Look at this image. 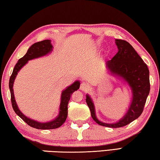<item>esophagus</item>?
I'll list each match as a JSON object with an SVG mask.
<instances>
[{"mask_svg": "<svg viewBox=\"0 0 160 160\" xmlns=\"http://www.w3.org/2000/svg\"><path fill=\"white\" fill-rule=\"evenodd\" d=\"M88 88H89V86L87 83H82L80 86V89L83 91H87L88 90Z\"/></svg>", "mask_w": 160, "mask_h": 160, "instance_id": "1", "label": "esophagus"}]
</instances>
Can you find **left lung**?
<instances>
[{"mask_svg": "<svg viewBox=\"0 0 160 160\" xmlns=\"http://www.w3.org/2000/svg\"><path fill=\"white\" fill-rule=\"evenodd\" d=\"M116 44L118 52L111 60L107 62V67L112 73L124 78L132 88L133 100L127 113L116 124H105L96 118L91 98L86 96V99L94 121L100 126L110 128L124 127L138 118L143 111L150 88L149 69L147 64L127 41L116 39Z\"/></svg>", "mask_w": 160, "mask_h": 160, "instance_id": "obj_1", "label": "left lung"}]
</instances>
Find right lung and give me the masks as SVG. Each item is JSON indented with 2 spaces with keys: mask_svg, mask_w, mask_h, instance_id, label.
Returning <instances> with one entry per match:
<instances>
[{
  "mask_svg": "<svg viewBox=\"0 0 160 160\" xmlns=\"http://www.w3.org/2000/svg\"><path fill=\"white\" fill-rule=\"evenodd\" d=\"M52 46L50 43V40H44L42 41L37 42V43H33L27 52L23 57L19 59L18 63L15 64V67L13 69V72L12 75L10 76V82H9V88L10 90V95H11V102H12V106L15 112L20 117V118L25 122L27 124L33 128H37V129H54L61 127L62 125L67 117V105L70 100L72 93L74 91H77L79 88L80 83L79 82H75L72 85L69 86L66 90H64L62 93L61 98V103L60 108V114L58 117L55 120L47 123H40L36 122L34 120L30 119L25 117L22 114L18 108V105L16 104L15 97H14L13 93V83L15 81L18 72L19 71L22 67L26 64L28 60H32L33 58H36L38 57L48 54L52 50Z\"/></svg>",
  "mask_w": 160,
  "mask_h": 160,
  "instance_id": "add662e5",
  "label": "right lung"
}]
</instances>
